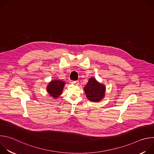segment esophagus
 Returning <instances> with one entry per match:
<instances>
[{"label":"esophagus","mask_w":154,"mask_h":154,"mask_svg":"<svg viewBox=\"0 0 154 154\" xmlns=\"http://www.w3.org/2000/svg\"><path fill=\"white\" fill-rule=\"evenodd\" d=\"M71 83H73L75 85H79V82L78 81H74V82H72Z\"/></svg>","instance_id":"obj_1"}]
</instances>
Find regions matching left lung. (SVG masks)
Instances as JSON below:
<instances>
[{
  "instance_id": "8db88e82",
  "label": "left lung",
  "mask_w": 154,
  "mask_h": 154,
  "mask_svg": "<svg viewBox=\"0 0 154 154\" xmlns=\"http://www.w3.org/2000/svg\"><path fill=\"white\" fill-rule=\"evenodd\" d=\"M84 91L89 100L98 102L104 98L106 87L105 85L99 83L94 77H91L84 87Z\"/></svg>"
}]
</instances>
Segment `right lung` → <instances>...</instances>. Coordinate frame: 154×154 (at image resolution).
<instances>
[{"label": "right lung", "mask_w": 154, "mask_h": 154, "mask_svg": "<svg viewBox=\"0 0 154 154\" xmlns=\"http://www.w3.org/2000/svg\"><path fill=\"white\" fill-rule=\"evenodd\" d=\"M64 85L65 82L61 80H52L47 86V92L52 97L56 99L62 94Z\"/></svg>", "instance_id": "1"}]
</instances>
